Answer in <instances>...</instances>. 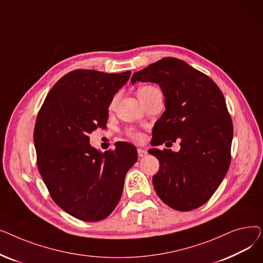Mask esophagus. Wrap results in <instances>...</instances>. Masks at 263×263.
<instances>
[{
    "label": "esophagus",
    "instance_id": "obj_1",
    "mask_svg": "<svg viewBox=\"0 0 263 263\" xmlns=\"http://www.w3.org/2000/svg\"><path fill=\"white\" fill-rule=\"evenodd\" d=\"M147 154H148V153H147L146 149H143V148H139V149H137V156H139L140 158L145 157Z\"/></svg>",
    "mask_w": 263,
    "mask_h": 263
}]
</instances>
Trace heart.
<instances>
[{
	"mask_svg": "<svg viewBox=\"0 0 263 263\" xmlns=\"http://www.w3.org/2000/svg\"><path fill=\"white\" fill-rule=\"evenodd\" d=\"M157 89H158L157 87L150 86V85H148V86H143V87H141V88L139 89V96L146 95V93H148V92H150V91H154V90H157ZM113 105H114V102H112V104H110L109 107L112 108ZM129 136L131 137L132 140H134V141H136V142H141V141H143V139H144L143 134H142L141 132H136V131H130V132H129Z\"/></svg>",
	"mask_w": 263,
	"mask_h": 263,
	"instance_id": "b5f03b06",
	"label": "heart"
}]
</instances>
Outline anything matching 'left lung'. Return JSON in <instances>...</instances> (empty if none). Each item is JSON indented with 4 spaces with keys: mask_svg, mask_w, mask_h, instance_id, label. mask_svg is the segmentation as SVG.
Here are the masks:
<instances>
[{
    "mask_svg": "<svg viewBox=\"0 0 263 263\" xmlns=\"http://www.w3.org/2000/svg\"><path fill=\"white\" fill-rule=\"evenodd\" d=\"M161 87L165 109L153 130L151 145L180 139V150L151 148L160 168L153 183L161 200L191 211L214 194L229 168L233 136L225 98L215 83L185 62L165 58L133 73L131 83Z\"/></svg>",
    "mask_w": 263,
    "mask_h": 263,
    "instance_id": "left-lung-1",
    "label": "left lung"
}]
</instances>
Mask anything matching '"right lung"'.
Instances as JSON below:
<instances>
[{
	"instance_id": "obj_1",
	"label": "right lung",
	"mask_w": 263,
	"mask_h": 263,
	"mask_svg": "<svg viewBox=\"0 0 263 263\" xmlns=\"http://www.w3.org/2000/svg\"><path fill=\"white\" fill-rule=\"evenodd\" d=\"M131 72L78 69L55 84L34 129L37 166L52 199L85 222H98L119 202L124 178L137 161L135 146L118 142L100 153L88 135L105 128L108 106Z\"/></svg>"
}]
</instances>
